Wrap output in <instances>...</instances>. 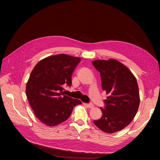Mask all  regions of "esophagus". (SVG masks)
<instances>
[{
	"label": "esophagus",
	"instance_id": "esophagus-1",
	"mask_svg": "<svg viewBox=\"0 0 160 160\" xmlns=\"http://www.w3.org/2000/svg\"><path fill=\"white\" fill-rule=\"evenodd\" d=\"M86 106L89 108H93V107H94V105H93L92 103H89V104H86Z\"/></svg>",
	"mask_w": 160,
	"mask_h": 160
}]
</instances>
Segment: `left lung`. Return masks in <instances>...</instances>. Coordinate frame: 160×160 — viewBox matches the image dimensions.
Listing matches in <instances>:
<instances>
[{"label": "left lung", "mask_w": 160, "mask_h": 160, "mask_svg": "<svg viewBox=\"0 0 160 160\" xmlns=\"http://www.w3.org/2000/svg\"><path fill=\"white\" fill-rule=\"evenodd\" d=\"M100 72L102 90L107 96L102 115L93 123L106 133H114L127 127L134 118L139 105L138 84L134 74L116 59L92 62Z\"/></svg>", "instance_id": "1"}]
</instances>
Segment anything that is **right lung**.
Wrapping results in <instances>:
<instances>
[{"label": "right lung", "mask_w": 160, "mask_h": 160, "mask_svg": "<svg viewBox=\"0 0 160 160\" xmlns=\"http://www.w3.org/2000/svg\"><path fill=\"white\" fill-rule=\"evenodd\" d=\"M81 58L66 54L49 56L37 62L26 83V94L36 118L47 126L67 120L82 102L64 96L63 85L70 87L72 76Z\"/></svg>", "instance_id": "right-lung-1"}]
</instances>
